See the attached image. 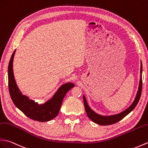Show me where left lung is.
I'll list each match as a JSON object with an SVG mask.
<instances>
[{
    "label": "left lung",
    "mask_w": 148,
    "mask_h": 148,
    "mask_svg": "<svg viewBox=\"0 0 148 148\" xmlns=\"http://www.w3.org/2000/svg\"><path fill=\"white\" fill-rule=\"evenodd\" d=\"M142 71H143V66H142V62H140V75L139 89H138V91L137 92L135 99L134 100L132 105H130L128 108H127L124 111L122 112L121 113H118V114L110 115V116H102L98 114V113L95 112L92 110L90 108V107L89 106L88 104L86 99L84 95H83V100H84L85 110L86 112V114L88 117L90 118L92 122L97 123V124L101 125H108L113 124V123H115L116 122H119L120 121H121V120L123 118H124L126 115H127L130 112H131L134 109L137 104L138 103L140 95H141L142 86H143Z\"/></svg>",
    "instance_id": "obj_1"
}]
</instances>
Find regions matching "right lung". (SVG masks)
<instances>
[{"instance_id":"1","label":"right lung","mask_w":148,"mask_h":148,"mask_svg":"<svg viewBox=\"0 0 148 148\" xmlns=\"http://www.w3.org/2000/svg\"><path fill=\"white\" fill-rule=\"evenodd\" d=\"M15 52L16 50L12 55L8 66L9 90L14 104L27 117L34 121L47 122L54 119L59 113L64 97L74 86V84L72 82H67L62 85L52 98L43 104H38L23 95L17 86L12 66Z\"/></svg>"}]
</instances>
